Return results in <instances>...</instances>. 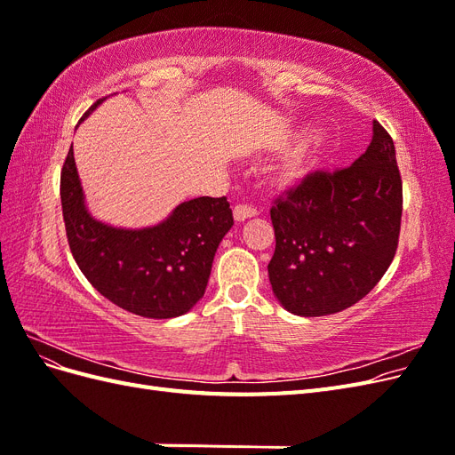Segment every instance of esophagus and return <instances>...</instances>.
Segmentation results:
<instances>
[{
  "label": "esophagus",
  "mask_w": 455,
  "mask_h": 455,
  "mask_svg": "<svg viewBox=\"0 0 455 455\" xmlns=\"http://www.w3.org/2000/svg\"><path fill=\"white\" fill-rule=\"evenodd\" d=\"M256 214H258V211L254 209V206H249V204H237L235 209H233V218H235V222H244V220H249Z\"/></svg>",
  "instance_id": "34e87169"
}]
</instances>
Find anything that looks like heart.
<instances>
[{"label":"heart","mask_w":455,"mask_h":455,"mask_svg":"<svg viewBox=\"0 0 455 455\" xmlns=\"http://www.w3.org/2000/svg\"><path fill=\"white\" fill-rule=\"evenodd\" d=\"M296 139V132H288L286 136L273 144L275 149H284ZM334 136L326 127H316L306 136L288 148L277 164L271 169V184L279 189H294L307 182L309 178L319 171L326 159L332 154Z\"/></svg>","instance_id":"heart-1"}]
</instances>
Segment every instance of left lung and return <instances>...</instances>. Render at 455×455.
<instances>
[{"instance_id": "8db88e82", "label": "left lung", "mask_w": 455, "mask_h": 455, "mask_svg": "<svg viewBox=\"0 0 455 455\" xmlns=\"http://www.w3.org/2000/svg\"><path fill=\"white\" fill-rule=\"evenodd\" d=\"M401 216L395 144L374 121L371 142L351 167L316 171L271 206L275 252L267 273L275 298L299 316L351 307L391 266Z\"/></svg>"}]
</instances>
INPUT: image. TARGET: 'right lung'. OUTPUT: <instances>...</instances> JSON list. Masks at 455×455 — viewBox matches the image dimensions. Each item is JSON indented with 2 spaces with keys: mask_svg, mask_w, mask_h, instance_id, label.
Here are the masks:
<instances>
[{
  "mask_svg": "<svg viewBox=\"0 0 455 455\" xmlns=\"http://www.w3.org/2000/svg\"><path fill=\"white\" fill-rule=\"evenodd\" d=\"M60 201L81 273L112 304L148 319H172L196 307L218 244L233 226L226 197L184 201L163 222L140 229L100 222L87 209L74 149L62 167Z\"/></svg>",
  "mask_w": 455,
  "mask_h": 455,
  "instance_id": "add662e5",
  "label": "right lung"
}]
</instances>
